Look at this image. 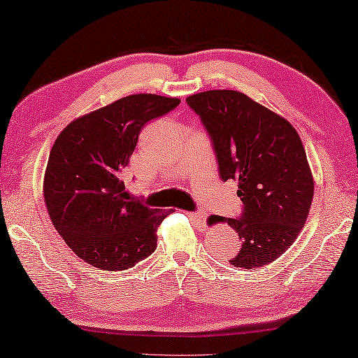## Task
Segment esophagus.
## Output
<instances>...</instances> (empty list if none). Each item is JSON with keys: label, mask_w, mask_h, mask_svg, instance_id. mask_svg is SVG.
I'll return each mask as SVG.
<instances>
[{"label": "esophagus", "mask_w": 358, "mask_h": 358, "mask_svg": "<svg viewBox=\"0 0 358 358\" xmlns=\"http://www.w3.org/2000/svg\"><path fill=\"white\" fill-rule=\"evenodd\" d=\"M190 217H192V220L195 222V224L201 228V230H204V228H206V219H208V215L204 214V213H192L190 214Z\"/></svg>", "instance_id": "34e87169"}]
</instances>
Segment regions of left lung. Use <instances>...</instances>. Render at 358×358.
Returning a JSON list of instances; mask_svg holds the SVG:
<instances>
[{
  "label": "left lung",
  "mask_w": 358,
  "mask_h": 358,
  "mask_svg": "<svg viewBox=\"0 0 358 358\" xmlns=\"http://www.w3.org/2000/svg\"><path fill=\"white\" fill-rule=\"evenodd\" d=\"M200 115L224 180H238L239 219L220 217L243 241L230 263L254 269L279 259L306 224L314 179L294 127L236 90H208L187 98Z\"/></svg>",
  "instance_id": "left-lung-1"
}]
</instances>
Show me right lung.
<instances>
[{
    "mask_svg": "<svg viewBox=\"0 0 358 358\" xmlns=\"http://www.w3.org/2000/svg\"><path fill=\"white\" fill-rule=\"evenodd\" d=\"M179 103L152 93L120 98L73 120L55 139L44 201L58 234L89 265L122 271L155 250L157 228L173 209L133 200L122 174L143 127Z\"/></svg>",
    "mask_w": 358,
    "mask_h": 358,
    "instance_id": "add662e5",
    "label": "right lung"
}]
</instances>
